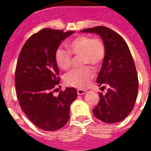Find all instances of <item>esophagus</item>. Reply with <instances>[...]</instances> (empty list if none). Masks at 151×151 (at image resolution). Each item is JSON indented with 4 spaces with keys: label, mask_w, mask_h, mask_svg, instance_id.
Returning <instances> with one entry per match:
<instances>
[{
    "label": "esophagus",
    "mask_w": 151,
    "mask_h": 151,
    "mask_svg": "<svg viewBox=\"0 0 151 151\" xmlns=\"http://www.w3.org/2000/svg\"><path fill=\"white\" fill-rule=\"evenodd\" d=\"M77 93H78V95H82V94L86 93V91L83 90V89H77Z\"/></svg>",
    "instance_id": "1"
}]
</instances>
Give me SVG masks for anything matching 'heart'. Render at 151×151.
Here are the masks:
<instances>
[{
  "mask_svg": "<svg viewBox=\"0 0 151 151\" xmlns=\"http://www.w3.org/2000/svg\"><path fill=\"white\" fill-rule=\"evenodd\" d=\"M68 50L57 48L55 52V60L61 69H67L71 66L72 54L82 55V64L91 63L98 66L104 60L106 47L100 38L88 35H78L66 43ZM94 69L89 66L74 69L66 73L65 82L70 86L84 88L94 78Z\"/></svg>",
  "mask_w": 151,
  "mask_h": 151,
  "instance_id": "heart-1",
  "label": "heart"
}]
</instances>
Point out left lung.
Instances as JSON below:
<instances>
[{"label": "left lung", "mask_w": 151, "mask_h": 151, "mask_svg": "<svg viewBox=\"0 0 151 151\" xmlns=\"http://www.w3.org/2000/svg\"><path fill=\"white\" fill-rule=\"evenodd\" d=\"M81 32L99 35L106 47L97 82L99 86L106 85L108 89L104 95L100 93L93 114L106 123L121 122L132 112L138 95V75L130 50L118 33L105 26L84 29Z\"/></svg>", "instance_id": "1"}]
</instances>
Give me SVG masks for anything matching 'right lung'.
Instances as JSON below:
<instances>
[{
	"instance_id": "right-lung-1",
	"label": "right lung",
	"mask_w": 151,
	"mask_h": 151,
	"mask_svg": "<svg viewBox=\"0 0 151 151\" xmlns=\"http://www.w3.org/2000/svg\"><path fill=\"white\" fill-rule=\"evenodd\" d=\"M73 33L41 29L26 41L18 57L15 85L19 104L31 122L44 131L58 130L67 123L70 105L77 97L74 88L60 91L57 97L53 94L60 81L55 52Z\"/></svg>"
}]
</instances>
